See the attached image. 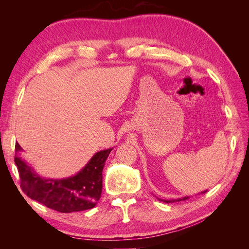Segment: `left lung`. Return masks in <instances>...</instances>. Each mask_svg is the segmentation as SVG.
Masks as SVG:
<instances>
[{
	"label": "left lung",
	"instance_id": "8db88e82",
	"mask_svg": "<svg viewBox=\"0 0 249 249\" xmlns=\"http://www.w3.org/2000/svg\"><path fill=\"white\" fill-rule=\"evenodd\" d=\"M208 190H205V191H202V192H200V193H206ZM189 198V196H184V197H182V198H177V199H160V198H158L159 200H161V201H164V202H175V201H180V200H186V199H188Z\"/></svg>",
	"mask_w": 249,
	"mask_h": 249
}]
</instances>
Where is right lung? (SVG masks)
I'll use <instances>...</instances> for the list:
<instances>
[{"label":"right lung","instance_id":"add662e5","mask_svg":"<svg viewBox=\"0 0 249 249\" xmlns=\"http://www.w3.org/2000/svg\"><path fill=\"white\" fill-rule=\"evenodd\" d=\"M113 148L100 150L77 175L66 178H44L26 161L16 155L20 186L27 196L61 213L92 209L101 198L103 169ZM22 152L17 142L16 153Z\"/></svg>","mask_w":249,"mask_h":249}]
</instances>
